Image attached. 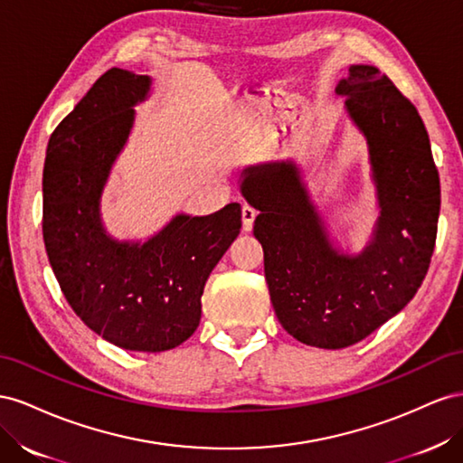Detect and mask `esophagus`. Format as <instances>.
Instances as JSON below:
<instances>
[{
	"mask_svg": "<svg viewBox=\"0 0 463 463\" xmlns=\"http://www.w3.org/2000/svg\"><path fill=\"white\" fill-rule=\"evenodd\" d=\"M254 219H256V209L244 203V205H242V229H244V231H252Z\"/></svg>",
	"mask_w": 463,
	"mask_h": 463,
	"instance_id": "34e87169",
	"label": "esophagus"
}]
</instances>
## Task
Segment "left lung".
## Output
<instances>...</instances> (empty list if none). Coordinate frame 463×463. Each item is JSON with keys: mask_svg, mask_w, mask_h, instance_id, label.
I'll return each instance as SVG.
<instances>
[{"mask_svg": "<svg viewBox=\"0 0 463 463\" xmlns=\"http://www.w3.org/2000/svg\"><path fill=\"white\" fill-rule=\"evenodd\" d=\"M337 95L363 131L380 217L361 254L329 242L293 163L244 170L242 195L260 211L271 305L285 332L320 349L359 343L415 297L429 271L440 213V178L427 128L374 65H351Z\"/></svg>", "mask_w": 463, "mask_h": 463, "instance_id": "8db88e82", "label": "left lung"}]
</instances>
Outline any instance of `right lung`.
Masks as SVG:
<instances>
[{"instance_id": "1", "label": "right lung", "mask_w": 463, "mask_h": 463, "mask_svg": "<svg viewBox=\"0 0 463 463\" xmlns=\"http://www.w3.org/2000/svg\"><path fill=\"white\" fill-rule=\"evenodd\" d=\"M147 75L112 68L50 137L43 236L65 300L92 332L128 351L178 347L200 326L209 273L242 227L241 203L176 215L147 242H118L100 222V194L134 126Z\"/></svg>"}]
</instances>
